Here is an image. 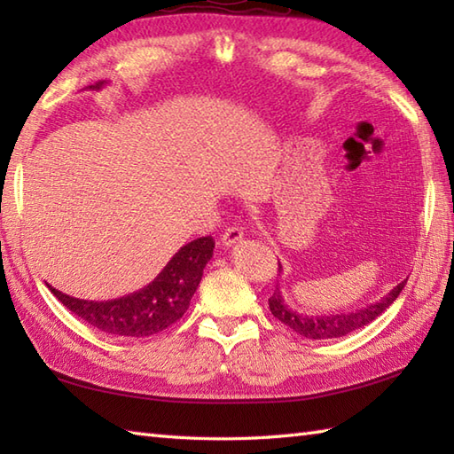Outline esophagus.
<instances>
[{
	"label": "esophagus",
	"mask_w": 454,
	"mask_h": 454,
	"mask_svg": "<svg viewBox=\"0 0 454 454\" xmlns=\"http://www.w3.org/2000/svg\"><path fill=\"white\" fill-rule=\"evenodd\" d=\"M242 238H244L242 230L236 228V226H230V228L224 230V234L220 236V246L222 247H232L234 244L242 242Z\"/></svg>",
	"instance_id": "34e87169"
}]
</instances>
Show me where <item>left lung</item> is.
Masks as SVG:
<instances>
[{
  "instance_id": "obj_1",
  "label": "left lung",
  "mask_w": 454,
  "mask_h": 454,
  "mask_svg": "<svg viewBox=\"0 0 454 454\" xmlns=\"http://www.w3.org/2000/svg\"><path fill=\"white\" fill-rule=\"evenodd\" d=\"M281 271L283 267L278 263V273ZM403 285H406V281H402L400 285L394 286L392 291L379 302L369 304L364 308H356V310H351V312L327 314V316H304V314L293 312L291 308L285 304L281 291H278L277 286L273 296L269 298V308H271V314L278 322H283L285 325L291 327L293 332L301 333L302 337H308V340H333V337L347 335L376 320V317H379L394 301H396Z\"/></svg>"
}]
</instances>
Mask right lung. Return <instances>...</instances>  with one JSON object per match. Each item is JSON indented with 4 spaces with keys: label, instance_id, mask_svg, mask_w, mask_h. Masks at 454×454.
Listing matches in <instances>:
<instances>
[{
    "label": "right lung",
    "instance_id": "right-lung-1",
    "mask_svg": "<svg viewBox=\"0 0 454 454\" xmlns=\"http://www.w3.org/2000/svg\"><path fill=\"white\" fill-rule=\"evenodd\" d=\"M101 85L103 82L91 88L99 90ZM212 249H215V239L210 236L192 239L171 257V262L148 286L107 302L80 301L56 291L51 285L48 288L67 310L105 333L148 337L168 330L185 314L200 283L202 269L212 257Z\"/></svg>",
    "mask_w": 454,
    "mask_h": 454
}]
</instances>
